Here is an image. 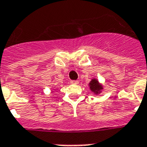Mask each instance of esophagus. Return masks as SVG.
I'll use <instances>...</instances> for the list:
<instances>
[{"mask_svg": "<svg viewBox=\"0 0 147 147\" xmlns=\"http://www.w3.org/2000/svg\"><path fill=\"white\" fill-rule=\"evenodd\" d=\"M70 83H71V84H74V85H77V84H78V83H79V81L71 80L70 81Z\"/></svg>", "mask_w": 147, "mask_h": 147, "instance_id": "obj_1", "label": "esophagus"}]
</instances>
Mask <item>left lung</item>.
<instances>
[{
	"label": "left lung",
	"instance_id": "8db88e82",
	"mask_svg": "<svg viewBox=\"0 0 147 147\" xmlns=\"http://www.w3.org/2000/svg\"><path fill=\"white\" fill-rule=\"evenodd\" d=\"M90 87L92 92L96 94H98L100 92V91L102 90V86L98 83V82L96 79L92 80V81L90 83Z\"/></svg>",
	"mask_w": 147,
	"mask_h": 147
}]
</instances>
